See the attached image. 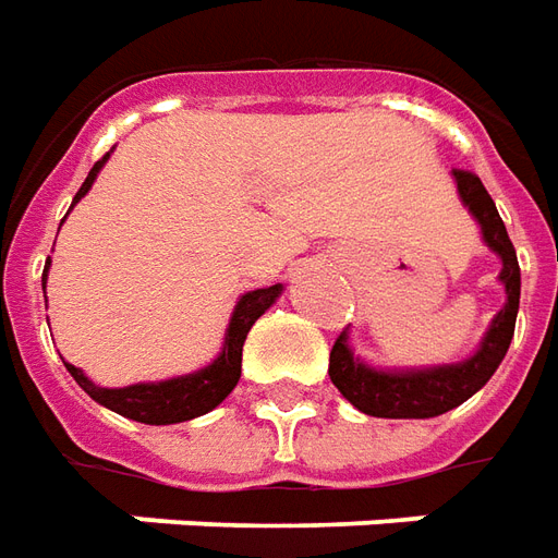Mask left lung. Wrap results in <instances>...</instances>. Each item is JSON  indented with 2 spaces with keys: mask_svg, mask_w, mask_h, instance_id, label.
Here are the masks:
<instances>
[{
  "mask_svg": "<svg viewBox=\"0 0 558 558\" xmlns=\"http://www.w3.org/2000/svg\"><path fill=\"white\" fill-rule=\"evenodd\" d=\"M463 207L473 214L482 229L485 246L502 262L499 282L506 288V306L499 308L490 327L466 360L442 365H413V368H374L360 360L351 348V332L344 329L329 353V380L341 396L365 416L377 418H430L461 408L494 377L506 360L508 344L514 339V320L520 308V267L518 252L508 240L506 222L487 195L478 174L454 169L451 172Z\"/></svg>",
  "mask_w": 558,
  "mask_h": 558,
  "instance_id": "obj_1",
  "label": "left lung"
}]
</instances>
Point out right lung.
Here are the masks:
<instances>
[{
  "label": "right lung",
  "instance_id": "1",
  "mask_svg": "<svg viewBox=\"0 0 558 558\" xmlns=\"http://www.w3.org/2000/svg\"><path fill=\"white\" fill-rule=\"evenodd\" d=\"M109 154L92 166V172H88V178L80 186V193L73 195V205L92 190L100 169L107 166ZM47 274H50V258H47V267H44V276H40V288H47ZM282 284H270V288H255V291H246V294L240 296L238 306L231 312L229 327H226L222 351L217 353L214 363H207L198 372L178 374V377H169V380H148V384H130L109 389V386L95 384L76 365L64 363V368L71 372L73 380L83 386L88 396L95 398L97 404H104V408L118 413V416L133 418V422H145V425H178V422H190V418L205 416L217 404H222L229 398L231 389L238 386L240 363H243V341L250 336L252 324L262 318L267 308L274 306L276 300L282 296Z\"/></svg>",
  "mask_w": 558,
  "mask_h": 558
}]
</instances>
